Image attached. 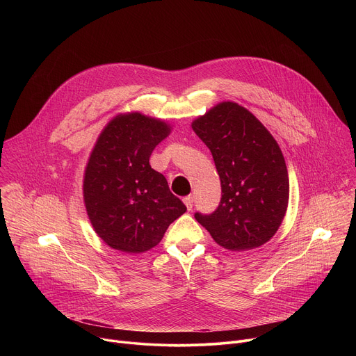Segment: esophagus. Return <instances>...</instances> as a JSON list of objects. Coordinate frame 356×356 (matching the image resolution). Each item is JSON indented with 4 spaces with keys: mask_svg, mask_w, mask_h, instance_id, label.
<instances>
[{
    "mask_svg": "<svg viewBox=\"0 0 356 356\" xmlns=\"http://www.w3.org/2000/svg\"><path fill=\"white\" fill-rule=\"evenodd\" d=\"M193 201H194V197L193 195H187L183 198V202L186 204L187 210H191L193 209Z\"/></svg>",
    "mask_w": 356,
    "mask_h": 356,
    "instance_id": "obj_1",
    "label": "esophagus"
}]
</instances>
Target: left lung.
<instances>
[{
    "instance_id": "left-lung-1",
    "label": "left lung",
    "mask_w": 356,
    "mask_h": 356,
    "mask_svg": "<svg viewBox=\"0 0 356 356\" xmlns=\"http://www.w3.org/2000/svg\"><path fill=\"white\" fill-rule=\"evenodd\" d=\"M191 128L211 150L222 191L218 209L210 216L195 213V220L228 250L266 243L289 204V175L276 139L234 101L214 106Z\"/></svg>"
}]
</instances>
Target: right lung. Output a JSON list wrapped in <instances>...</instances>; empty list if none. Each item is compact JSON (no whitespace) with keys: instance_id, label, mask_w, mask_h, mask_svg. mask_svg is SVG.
Returning a JSON list of instances; mask_svg holds the SVG:
<instances>
[{"instance_id":"obj_1","label":"right lung","mask_w":356,"mask_h":356,"mask_svg":"<svg viewBox=\"0 0 356 356\" xmlns=\"http://www.w3.org/2000/svg\"><path fill=\"white\" fill-rule=\"evenodd\" d=\"M172 127L138 111L118 114L101 131L83 179V198L95 234L110 248L142 253L156 246L186 213L166 177L149 165Z\"/></svg>"}]
</instances>
